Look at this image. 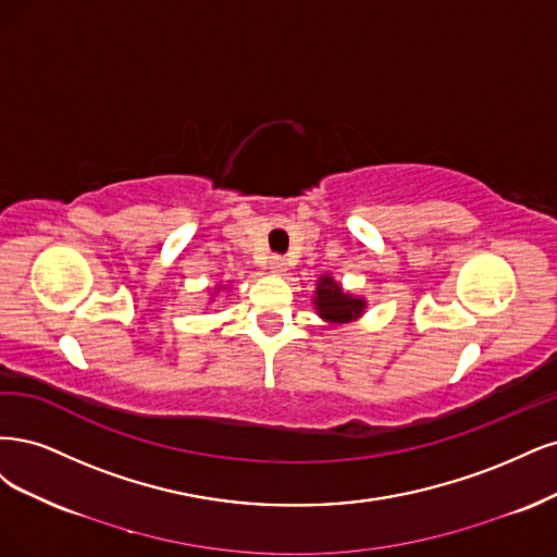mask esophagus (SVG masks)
<instances>
[{
    "instance_id": "esophagus-1",
    "label": "esophagus",
    "mask_w": 557,
    "mask_h": 557,
    "mask_svg": "<svg viewBox=\"0 0 557 557\" xmlns=\"http://www.w3.org/2000/svg\"><path fill=\"white\" fill-rule=\"evenodd\" d=\"M271 273H275V275H286V259H282V257H271Z\"/></svg>"
}]
</instances>
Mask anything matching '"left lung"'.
I'll use <instances>...</instances> for the list:
<instances>
[{"instance_id": "8db88e82", "label": "left lung", "mask_w": 557, "mask_h": 557, "mask_svg": "<svg viewBox=\"0 0 557 557\" xmlns=\"http://www.w3.org/2000/svg\"><path fill=\"white\" fill-rule=\"evenodd\" d=\"M312 305L317 314L324 319L329 326L351 324V321H358L368 310V300L363 296L345 292L343 284H339L331 273L319 275L312 294Z\"/></svg>"}]
</instances>
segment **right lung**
I'll use <instances>...</instances> for the list:
<instances>
[{"label": "right lung", "instance_id": "right-lung-1", "mask_svg": "<svg viewBox=\"0 0 557 557\" xmlns=\"http://www.w3.org/2000/svg\"><path fill=\"white\" fill-rule=\"evenodd\" d=\"M231 289V286H228V282L226 284H218V286H214V289L210 292V300H214V296H218V294H222V292H228Z\"/></svg>", "mask_w": 557, "mask_h": 557}]
</instances>
